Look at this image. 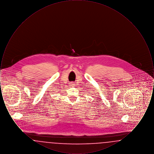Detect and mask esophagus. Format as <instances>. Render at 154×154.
Here are the masks:
<instances>
[{"mask_svg":"<svg viewBox=\"0 0 154 154\" xmlns=\"http://www.w3.org/2000/svg\"><path fill=\"white\" fill-rule=\"evenodd\" d=\"M70 85L71 86H73V85H75V84H74V82H70Z\"/></svg>","mask_w":154,"mask_h":154,"instance_id":"esophagus-1","label":"esophagus"}]
</instances>
